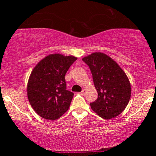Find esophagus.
<instances>
[{"instance_id": "obj_1", "label": "esophagus", "mask_w": 156, "mask_h": 156, "mask_svg": "<svg viewBox=\"0 0 156 156\" xmlns=\"http://www.w3.org/2000/svg\"><path fill=\"white\" fill-rule=\"evenodd\" d=\"M86 92H87V89H83V90H82L81 92H80V94H81V95H85Z\"/></svg>"}]
</instances>
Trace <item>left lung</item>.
Wrapping results in <instances>:
<instances>
[{
    "label": "left lung",
    "mask_w": 156,
    "mask_h": 156,
    "mask_svg": "<svg viewBox=\"0 0 156 156\" xmlns=\"http://www.w3.org/2000/svg\"><path fill=\"white\" fill-rule=\"evenodd\" d=\"M82 60L89 66L98 98L90 103L98 115L110 119L120 114L128 104L131 87L128 76L108 55L95 52Z\"/></svg>",
    "instance_id": "left-lung-1"
}]
</instances>
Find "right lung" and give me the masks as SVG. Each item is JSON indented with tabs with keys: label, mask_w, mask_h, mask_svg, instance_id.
<instances>
[{
	"label": "right lung",
	"mask_w": 156,
	"mask_h": 156,
	"mask_svg": "<svg viewBox=\"0 0 156 156\" xmlns=\"http://www.w3.org/2000/svg\"><path fill=\"white\" fill-rule=\"evenodd\" d=\"M76 59L73 55L50 54L32 70L27 94L31 107L41 117L55 120L69 109L74 94L66 89L64 76Z\"/></svg>",
	"instance_id": "right-lung-1"
}]
</instances>
